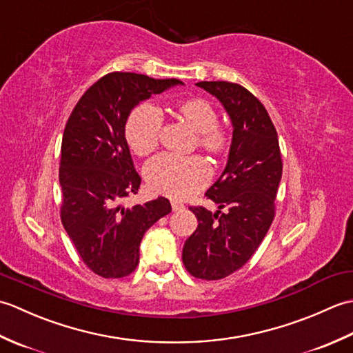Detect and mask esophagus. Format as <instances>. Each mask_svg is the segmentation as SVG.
<instances>
[{"label":"esophagus","instance_id":"34e87169","mask_svg":"<svg viewBox=\"0 0 353 353\" xmlns=\"http://www.w3.org/2000/svg\"><path fill=\"white\" fill-rule=\"evenodd\" d=\"M171 208H172V211H182V209H185V206L181 203V201H174L172 200L171 201Z\"/></svg>","mask_w":353,"mask_h":353}]
</instances>
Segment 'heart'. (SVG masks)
I'll return each mask as SVG.
<instances>
[{"mask_svg": "<svg viewBox=\"0 0 353 353\" xmlns=\"http://www.w3.org/2000/svg\"><path fill=\"white\" fill-rule=\"evenodd\" d=\"M174 114L181 121L196 132L197 145L212 156H223L230 145V137L224 127L216 124L219 117L214 106L203 99H185L174 104ZM161 119L148 106L134 109L125 123V139L132 152L148 156L159 144ZM211 171L199 156L172 157L162 154L145 167V181L150 190L161 196L183 200L191 197L208 183Z\"/></svg>", "mask_w": 353, "mask_h": 353, "instance_id": "obj_1", "label": "heart"}]
</instances>
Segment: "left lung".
I'll list each match as a JSON object with an SVG mask.
<instances>
[{"label":"left lung","mask_w":353,"mask_h":353,"mask_svg":"<svg viewBox=\"0 0 353 353\" xmlns=\"http://www.w3.org/2000/svg\"><path fill=\"white\" fill-rule=\"evenodd\" d=\"M197 86L223 104L234 132L226 167L206 191L219 209L190 208L199 226L185 241L182 259L192 276L216 281L241 268L267 235L282 159L274 125L256 97L229 81H199Z\"/></svg>","instance_id":"8db88e82"}]
</instances>
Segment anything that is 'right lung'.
<instances>
[{
    "label": "right lung",
    "mask_w": 353,
    "mask_h": 353,
    "mask_svg": "<svg viewBox=\"0 0 353 353\" xmlns=\"http://www.w3.org/2000/svg\"><path fill=\"white\" fill-rule=\"evenodd\" d=\"M177 85L183 83L134 72L108 74L83 94L66 123L59 170L62 223L80 258L101 277L130 274L139 262L142 236L171 212L165 197L132 208L121 200L141 185L125 141L130 112Z\"/></svg>",
    "instance_id": "add662e5"
}]
</instances>
